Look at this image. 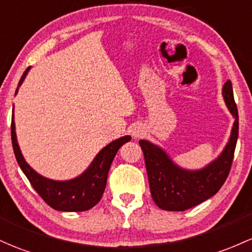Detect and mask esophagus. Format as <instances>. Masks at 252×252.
<instances>
[{
	"instance_id": "34e87169",
	"label": "esophagus",
	"mask_w": 252,
	"mask_h": 252,
	"mask_svg": "<svg viewBox=\"0 0 252 252\" xmlns=\"http://www.w3.org/2000/svg\"><path fill=\"white\" fill-rule=\"evenodd\" d=\"M145 128H143L141 124H135L134 126H131L130 129V134L132 137H135V139H139V137H142L143 135H145Z\"/></svg>"
}]
</instances>
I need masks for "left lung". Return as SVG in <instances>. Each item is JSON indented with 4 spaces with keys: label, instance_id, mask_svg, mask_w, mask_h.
Returning a JSON list of instances; mask_svg holds the SVG:
<instances>
[{
    "label": "left lung",
    "instance_id": "8db88e82",
    "mask_svg": "<svg viewBox=\"0 0 252 252\" xmlns=\"http://www.w3.org/2000/svg\"><path fill=\"white\" fill-rule=\"evenodd\" d=\"M222 96L234 123L226 147L206 167L193 171L179 167L164 149L147 140H140L152 197L159 208L170 212L187 211L211 198L225 183L233 161L239 129L238 110L229 80L223 85Z\"/></svg>",
    "mask_w": 252,
    "mask_h": 252
}]
</instances>
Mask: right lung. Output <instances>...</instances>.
Wrapping results in <instances>:
<instances>
[{
    "instance_id": "obj_1",
    "label": "right lung",
    "mask_w": 252,
    "mask_h": 252,
    "mask_svg": "<svg viewBox=\"0 0 252 252\" xmlns=\"http://www.w3.org/2000/svg\"><path fill=\"white\" fill-rule=\"evenodd\" d=\"M31 69L29 67L21 76L19 86L24 82L27 73ZM19 87L16 88L18 92ZM15 92V93H16ZM14 111V107H13ZM12 143L16 161L20 166L25 176L39 196L49 204L51 208L61 212H84L88 211L100 201L105 187H106L107 175L110 166L116 153L126 142L130 141V136H123L112 141L101 149L96 157L91 162L87 170L76 178L69 181H52L45 178L35 172L24 159L20 147L18 145L15 132V123H14V113L12 115Z\"/></svg>"
}]
</instances>
